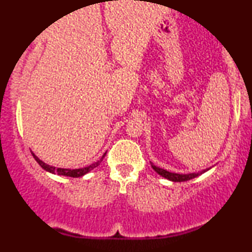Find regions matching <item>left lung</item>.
Listing matches in <instances>:
<instances>
[{"label": "left lung", "instance_id": "obj_1", "mask_svg": "<svg viewBox=\"0 0 252 252\" xmlns=\"http://www.w3.org/2000/svg\"><path fill=\"white\" fill-rule=\"evenodd\" d=\"M150 164H152L153 169H154L155 172L158 173V174H160L161 176H163V178L168 179V180L174 181V182L189 181V180H190V179H194V178H196V176H198V175H200V174H202V173L207 172V170L210 169V168L204 169V170H201L200 173H189V174H176V173H170V172H168V170L160 168V167H156L155 164H153L152 162H150Z\"/></svg>", "mask_w": 252, "mask_h": 252}]
</instances>
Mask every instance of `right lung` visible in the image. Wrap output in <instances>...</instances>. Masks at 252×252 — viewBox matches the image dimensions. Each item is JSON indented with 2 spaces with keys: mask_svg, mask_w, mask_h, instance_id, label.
I'll return each mask as SVG.
<instances>
[{
  "mask_svg": "<svg viewBox=\"0 0 252 252\" xmlns=\"http://www.w3.org/2000/svg\"><path fill=\"white\" fill-rule=\"evenodd\" d=\"M34 156V158H35V161L37 163L40 164V166L42 167L43 169L47 170V172L50 173H53V174H58V175H65V176H71V178H79V176H83L85 175L86 173H89L90 170H92L94 168H96V167L99 164L100 162L103 161L104 156H105L106 153H104V155L102 156V158H100L99 161H97V162L90 164L88 167H84V168H79V169H66V168H57V167H53V166H50V164L45 163L43 161L40 160L37 156L34 155V153H32Z\"/></svg>",
  "mask_w": 252,
  "mask_h": 252,
  "instance_id": "right-lung-1",
  "label": "right lung"
}]
</instances>
